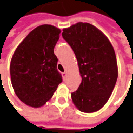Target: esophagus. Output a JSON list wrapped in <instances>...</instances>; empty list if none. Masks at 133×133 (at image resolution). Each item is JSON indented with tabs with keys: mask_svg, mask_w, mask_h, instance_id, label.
<instances>
[{
	"mask_svg": "<svg viewBox=\"0 0 133 133\" xmlns=\"http://www.w3.org/2000/svg\"><path fill=\"white\" fill-rule=\"evenodd\" d=\"M62 75H63V78H66V76H67V73H66V72H63V74H62Z\"/></svg>",
	"mask_w": 133,
	"mask_h": 133,
	"instance_id": "esophagus-1",
	"label": "esophagus"
}]
</instances>
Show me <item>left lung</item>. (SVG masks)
Listing matches in <instances>:
<instances>
[{
	"mask_svg": "<svg viewBox=\"0 0 133 133\" xmlns=\"http://www.w3.org/2000/svg\"><path fill=\"white\" fill-rule=\"evenodd\" d=\"M63 38L72 48L78 62L82 83L71 93L80 111L93 113L107 103L116 84L118 67L110 41L94 25L78 22L63 30Z\"/></svg>",
	"mask_w": 133,
	"mask_h": 133,
	"instance_id": "8db88e82",
	"label": "left lung"
}]
</instances>
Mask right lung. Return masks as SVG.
<instances>
[{"instance_id": "right-lung-1", "label": "right lung", "mask_w": 133, "mask_h": 133, "mask_svg": "<svg viewBox=\"0 0 133 133\" xmlns=\"http://www.w3.org/2000/svg\"><path fill=\"white\" fill-rule=\"evenodd\" d=\"M60 30L42 25L32 30L17 46L10 64L11 84L18 98L32 108L43 106L62 82L54 48Z\"/></svg>"}]
</instances>
